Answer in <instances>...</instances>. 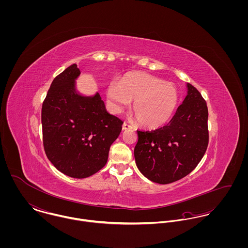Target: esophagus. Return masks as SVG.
Listing matches in <instances>:
<instances>
[{"instance_id":"esophagus-1","label":"esophagus","mask_w":248,"mask_h":248,"mask_svg":"<svg viewBox=\"0 0 248 248\" xmlns=\"http://www.w3.org/2000/svg\"><path fill=\"white\" fill-rule=\"evenodd\" d=\"M132 129H133V127H132L131 125H129V124H127V123H123V125H122V130H123V131L132 130Z\"/></svg>"}]
</instances>
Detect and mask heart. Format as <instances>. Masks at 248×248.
Listing matches in <instances>:
<instances>
[{"instance_id":"b5f03b06","label":"heart","mask_w":248,"mask_h":248,"mask_svg":"<svg viewBox=\"0 0 248 248\" xmlns=\"http://www.w3.org/2000/svg\"><path fill=\"white\" fill-rule=\"evenodd\" d=\"M177 88L156 76L131 72L118 83L112 81L107 88V100L111 111L120 112L130 101L132 111L140 125L157 129L170 121L178 105Z\"/></svg>"}]
</instances>
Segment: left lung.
Masks as SVG:
<instances>
[{
	"label": "left lung",
	"instance_id": "left-lung-1",
	"mask_svg": "<svg viewBox=\"0 0 248 248\" xmlns=\"http://www.w3.org/2000/svg\"><path fill=\"white\" fill-rule=\"evenodd\" d=\"M187 95L170 122L155 131H138L136 164L153 182L168 184L190 174L208 145V108L200 92L186 84Z\"/></svg>",
	"mask_w": 248,
	"mask_h": 248
}]
</instances>
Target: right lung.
I'll use <instances>...</instances> for the list:
<instances>
[{
  "instance_id": "1",
  "label": "right lung",
  "mask_w": 248,
  "mask_h": 248,
  "mask_svg": "<svg viewBox=\"0 0 248 248\" xmlns=\"http://www.w3.org/2000/svg\"><path fill=\"white\" fill-rule=\"evenodd\" d=\"M76 64L52 81L42 107L43 143L53 166L68 177H91L106 165L123 122L107 111L98 93H81Z\"/></svg>"
}]
</instances>
